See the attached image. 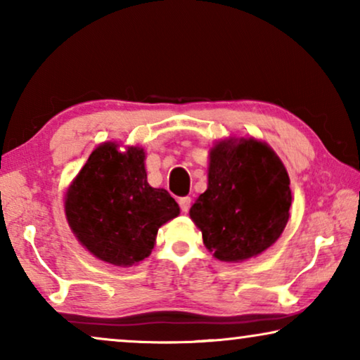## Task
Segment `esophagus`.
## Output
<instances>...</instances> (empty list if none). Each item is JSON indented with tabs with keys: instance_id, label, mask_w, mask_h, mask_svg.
<instances>
[{
	"instance_id": "obj_1",
	"label": "esophagus",
	"mask_w": 360,
	"mask_h": 360,
	"mask_svg": "<svg viewBox=\"0 0 360 360\" xmlns=\"http://www.w3.org/2000/svg\"><path fill=\"white\" fill-rule=\"evenodd\" d=\"M179 205H180V210L184 211V213H188L190 205H191V198H190V196H181V198L179 200Z\"/></svg>"
}]
</instances>
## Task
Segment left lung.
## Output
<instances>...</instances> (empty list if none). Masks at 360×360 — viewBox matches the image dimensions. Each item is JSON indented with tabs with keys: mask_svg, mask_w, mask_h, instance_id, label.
Returning a JSON list of instances; mask_svg holds the SVG:
<instances>
[{
	"mask_svg": "<svg viewBox=\"0 0 360 360\" xmlns=\"http://www.w3.org/2000/svg\"><path fill=\"white\" fill-rule=\"evenodd\" d=\"M290 206V179L278 155L252 137H231L210 150L208 188L190 218L216 259L243 262L280 238Z\"/></svg>",
	"mask_w": 360,
	"mask_h": 360,
	"instance_id": "1",
	"label": "left lung"
}]
</instances>
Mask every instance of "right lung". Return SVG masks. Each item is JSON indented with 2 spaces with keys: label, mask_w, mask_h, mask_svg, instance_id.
Masks as SVG:
<instances>
[{
  "label": "right lung",
  "mask_w": 360,
  "mask_h": 360,
  "mask_svg": "<svg viewBox=\"0 0 360 360\" xmlns=\"http://www.w3.org/2000/svg\"><path fill=\"white\" fill-rule=\"evenodd\" d=\"M98 146L65 195L68 226L83 248L103 262L131 267L149 257L157 231L180 208L164 188L147 184L146 152Z\"/></svg>",
  "instance_id": "1"
}]
</instances>
